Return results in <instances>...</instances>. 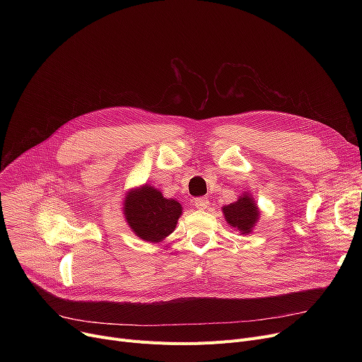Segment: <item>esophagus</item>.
<instances>
[{
	"label": "esophagus",
	"mask_w": 362,
	"mask_h": 362,
	"mask_svg": "<svg viewBox=\"0 0 362 362\" xmlns=\"http://www.w3.org/2000/svg\"><path fill=\"white\" fill-rule=\"evenodd\" d=\"M208 205H210V201H208V198H205V197H199L195 199V206L198 208V210H205Z\"/></svg>",
	"instance_id": "34e87169"
}]
</instances>
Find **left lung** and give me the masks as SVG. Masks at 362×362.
Returning a JSON list of instances; mask_svg holds the SVG:
<instances>
[{"instance_id": "1", "label": "left lung", "mask_w": 362, "mask_h": 362, "mask_svg": "<svg viewBox=\"0 0 362 362\" xmlns=\"http://www.w3.org/2000/svg\"><path fill=\"white\" fill-rule=\"evenodd\" d=\"M223 211L227 223L242 233H250L259 216L255 201L246 195L235 204L223 206Z\"/></svg>"}]
</instances>
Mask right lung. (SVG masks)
<instances>
[{"label": "right lung", "instance_id": "right-lung-1", "mask_svg": "<svg viewBox=\"0 0 362 362\" xmlns=\"http://www.w3.org/2000/svg\"><path fill=\"white\" fill-rule=\"evenodd\" d=\"M182 205L175 199H165L151 186L130 191L124 201V217L141 239L160 242L176 229Z\"/></svg>", "mask_w": 362, "mask_h": 362}]
</instances>
